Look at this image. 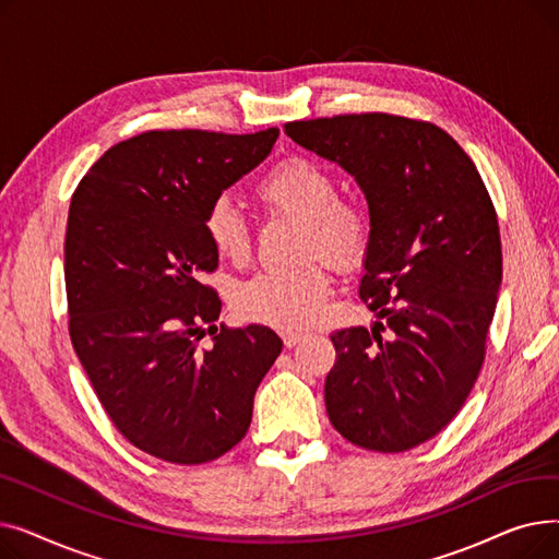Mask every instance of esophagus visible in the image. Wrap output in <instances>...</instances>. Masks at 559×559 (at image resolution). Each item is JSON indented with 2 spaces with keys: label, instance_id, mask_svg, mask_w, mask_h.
Segmentation results:
<instances>
[{
  "label": "esophagus",
  "instance_id": "34e87169",
  "mask_svg": "<svg viewBox=\"0 0 559 559\" xmlns=\"http://www.w3.org/2000/svg\"><path fill=\"white\" fill-rule=\"evenodd\" d=\"M281 337H283V344L287 348H292V346H297L304 340V333H299V331H283Z\"/></svg>",
  "mask_w": 559,
  "mask_h": 559
}]
</instances>
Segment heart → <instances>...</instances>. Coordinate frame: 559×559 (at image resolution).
<instances>
[{
    "label": "heart",
    "mask_w": 559,
    "mask_h": 559,
    "mask_svg": "<svg viewBox=\"0 0 559 559\" xmlns=\"http://www.w3.org/2000/svg\"><path fill=\"white\" fill-rule=\"evenodd\" d=\"M253 199L267 215L299 219V255L314 259L287 272H262L233 289V310L247 321L281 331L308 329L324 314L331 292L326 255L335 267L354 270L367 258L373 240L369 205L337 194V176L306 156L278 160L253 186ZM203 235L226 262L242 264L251 253V233L226 199L203 215Z\"/></svg>",
    "instance_id": "b5f03b06"
}]
</instances>
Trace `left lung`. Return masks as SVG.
I'll use <instances>...</instances> for the list:
<instances>
[{
	"instance_id": "obj_1",
	"label": "left lung",
	"mask_w": 559,
	"mask_h": 559,
	"mask_svg": "<svg viewBox=\"0 0 559 559\" xmlns=\"http://www.w3.org/2000/svg\"><path fill=\"white\" fill-rule=\"evenodd\" d=\"M285 133L356 176L373 217L360 299L385 324L331 335L329 419L360 449H415L451 424L485 362L503 276L491 197L462 146L424 120L354 112Z\"/></svg>"
}]
</instances>
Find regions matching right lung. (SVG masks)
<instances>
[{
  "mask_svg": "<svg viewBox=\"0 0 559 559\" xmlns=\"http://www.w3.org/2000/svg\"><path fill=\"white\" fill-rule=\"evenodd\" d=\"M276 138L278 129L144 131L110 146L72 194V346L115 428L158 460L203 464L238 444L283 348L267 326H215L222 301L203 274L219 255L201 226ZM205 332L213 347L200 346Z\"/></svg>",
  "mask_w": 559,
  "mask_h": 559,
  "instance_id": "right-lung-1",
  "label": "right lung"
}]
</instances>
